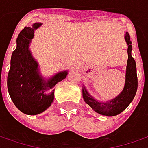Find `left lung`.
Listing matches in <instances>:
<instances>
[{"mask_svg":"<svg viewBox=\"0 0 148 148\" xmlns=\"http://www.w3.org/2000/svg\"><path fill=\"white\" fill-rule=\"evenodd\" d=\"M125 40L127 44V65L126 69L125 85L123 90L116 98L108 101L106 103L99 102L94 99L93 97L88 93L86 88H83V98L87 104L93 108L96 112L105 115V116H115L125 110L126 108L130 104L135 97L138 89V76L136 62L132 58V42L130 40L129 34H125Z\"/></svg>","mask_w":148,"mask_h":148,"instance_id":"left-lung-1","label":"left lung"}]
</instances>
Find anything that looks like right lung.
Returning a JSON list of instances; mask_svg holds the SVG:
<instances>
[{"label":"right lung","instance_id":"1","mask_svg":"<svg viewBox=\"0 0 148 148\" xmlns=\"http://www.w3.org/2000/svg\"><path fill=\"white\" fill-rule=\"evenodd\" d=\"M40 25L41 23H36L20 32L7 77V88L12 102L20 111L28 115L41 113L51 105L55 86L68 74L66 70L62 71L45 81L39 73L38 63L32 57L29 45L35 29Z\"/></svg>","mask_w":148,"mask_h":148}]
</instances>
